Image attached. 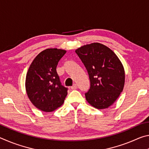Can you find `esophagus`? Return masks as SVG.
Instances as JSON below:
<instances>
[{"label":"esophagus","mask_w":149,"mask_h":149,"mask_svg":"<svg viewBox=\"0 0 149 149\" xmlns=\"http://www.w3.org/2000/svg\"><path fill=\"white\" fill-rule=\"evenodd\" d=\"M77 88V85L76 84H74V85H73V86L71 87L72 89H76Z\"/></svg>","instance_id":"1"}]
</instances>
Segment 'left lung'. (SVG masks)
I'll use <instances>...</instances> for the list:
<instances>
[{
  "instance_id": "left-lung-1",
  "label": "left lung",
  "mask_w": 149,
  "mask_h": 149,
  "mask_svg": "<svg viewBox=\"0 0 149 149\" xmlns=\"http://www.w3.org/2000/svg\"><path fill=\"white\" fill-rule=\"evenodd\" d=\"M75 53L89 75L91 85L85 94L87 102L97 109L108 108L116 100L124 86L122 62L112 50L99 42L81 47Z\"/></svg>"
}]
</instances>
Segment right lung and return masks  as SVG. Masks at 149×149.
Returning a JSON list of instances; mask_svg holds the SVG:
<instances>
[{"label":"right lung","instance_id":"add662e5","mask_svg":"<svg viewBox=\"0 0 149 149\" xmlns=\"http://www.w3.org/2000/svg\"><path fill=\"white\" fill-rule=\"evenodd\" d=\"M66 51L47 49L35 58L27 71L26 89L30 101L43 112H52L64 102L68 88L62 86L56 72L58 63Z\"/></svg>","mask_w":149,"mask_h":149}]
</instances>
